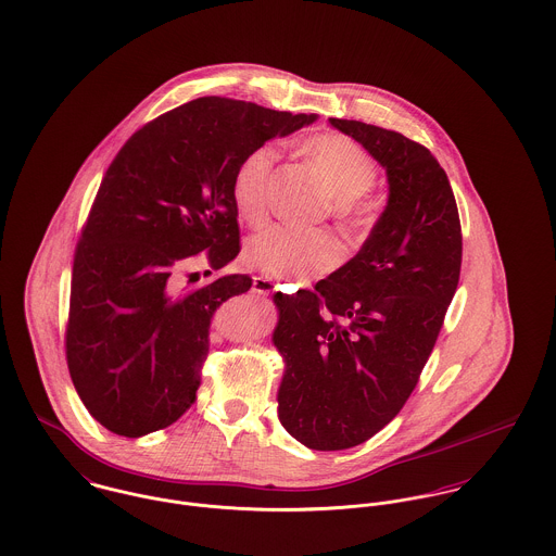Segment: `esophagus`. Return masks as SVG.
Listing matches in <instances>:
<instances>
[{"instance_id": "1", "label": "esophagus", "mask_w": 556, "mask_h": 556, "mask_svg": "<svg viewBox=\"0 0 556 556\" xmlns=\"http://www.w3.org/2000/svg\"><path fill=\"white\" fill-rule=\"evenodd\" d=\"M275 288H277V283H275L273 279H268V277H262V275L254 277V283H252V290H254V294L266 296V294L275 292Z\"/></svg>"}]
</instances>
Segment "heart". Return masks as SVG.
I'll use <instances>...</instances> for the list:
<instances>
[{"label": "heart", "instance_id": "b5f03b06", "mask_svg": "<svg viewBox=\"0 0 556 556\" xmlns=\"http://www.w3.org/2000/svg\"><path fill=\"white\" fill-rule=\"evenodd\" d=\"M304 154L326 179L330 194L355 219L364 210L355 203L366 197L375 181L372 159L342 135H317L304 143ZM277 163V148L266 143L252 150L237 167L232 179V199L237 212L248 222H260L268 207V181ZM341 245L326 232L299 230L290 226H268L256 232L245 245V260L270 277L306 279L332 270L341 262Z\"/></svg>", "mask_w": 556, "mask_h": 556}]
</instances>
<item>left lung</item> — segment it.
I'll list each match as a JSON object with an SVG mask.
<instances>
[{
    "label": "left lung",
    "instance_id": "obj_1",
    "mask_svg": "<svg viewBox=\"0 0 556 556\" xmlns=\"http://www.w3.org/2000/svg\"><path fill=\"white\" fill-rule=\"evenodd\" d=\"M383 167L389 197L362 250L313 292L273 302L286 362L279 421L313 451L372 438L413 393L455 296L462 224L453 188L426 146L330 118Z\"/></svg>",
    "mask_w": 556,
    "mask_h": 556
}]
</instances>
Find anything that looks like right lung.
<instances>
[{
    "instance_id": "right-lung-1",
    "label": "right lung",
    "mask_w": 556,
    "mask_h": 556,
    "mask_svg": "<svg viewBox=\"0 0 556 556\" xmlns=\"http://www.w3.org/2000/svg\"><path fill=\"white\" fill-rule=\"evenodd\" d=\"M315 121L317 114L201 97L123 146L76 248L65 334L74 387L103 428L139 438L192 406L212 317L252 279L224 275L181 294L173 279L201 252L215 270L235 260L237 167L268 139Z\"/></svg>"
}]
</instances>
